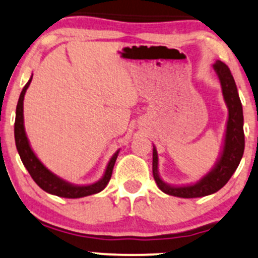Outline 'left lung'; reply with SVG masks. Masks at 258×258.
Here are the masks:
<instances>
[{
  "instance_id": "1",
  "label": "left lung",
  "mask_w": 258,
  "mask_h": 258,
  "mask_svg": "<svg viewBox=\"0 0 258 258\" xmlns=\"http://www.w3.org/2000/svg\"><path fill=\"white\" fill-rule=\"evenodd\" d=\"M218 73V77L222 84L223 95L229 109V118L226 124V134L224 148L222 157L217 163L216 168L202 180L195 185L182 186V187H172L166 185L158 175V154L155 148H153V176L158 187L170 196L182 198L203 197L219 191L223 186L230 180L233 174L239 166L245 149V135H244V115H242V105L237 93L236 84L230 70L224 62L217 61L213 64Z\"/></svg>"
}]
</instances>
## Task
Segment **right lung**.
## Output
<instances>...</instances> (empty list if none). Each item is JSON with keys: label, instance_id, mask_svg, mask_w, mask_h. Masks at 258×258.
Instances as JSON below:
<instances>
[{"label": "right lung", "instance_id": "obj_1", "mask_svg": "<svg viewBox=\"0 0 258 258\" xmlns=\"http://www.w3.org/2000/svg\"><path fill=\"white\" fill-rule=\"evenodd\" d=\"M33 78V77H32ZM32 78L29 79L27 84H25L23 90H22L21 95H19L18 104H17V110H16V121H14V138H16V146L17 151L19 153V157H21L22 161H23L24 166L27 168L28 172L30 174V176L33 177V180L35 181L36 185L39 187L46 191L47 194L55 195L58 197H64V198H79V197H86L90 196V195L98 194V192L103 191L105 188L110 179H111L112 175V169H114L116 158H117L118 152H116L114 157L110 160L109 165H107L105 174H104L103 179L98 181L97 183H93L89 186H75L71 185V183L66 182L60 177H57L56 175H53L52 172H50L41 164V161L35 157L34 152L30 148L29 142H28V138L25 136L24 131V124H23V100H24V94L27 92L28 87H29Z\"/></svg>", "mask_w": 258, "mask_h": 258}]
</instances>
